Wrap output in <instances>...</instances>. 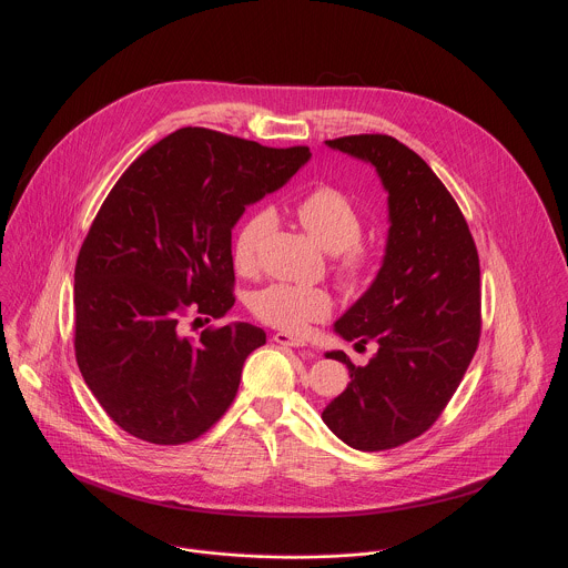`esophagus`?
I'll list each match as a JSON object with an SVG mask.
<instances>
[{
  "mask_svg": "<svg viewBox=\"0 0 568 568\" xmlns=\"http://www.w3.org/2000/svg\"><path fill=\"white\" fill-rule=\"evenodd\" d=\"M272 342H276V344H281V346H294V348H303V346H305L303 339L292 337V335H287V333H276V335L272 337Z\"/></svg>",
  "mask_w": 568,
  "mask_h": 568,
  "instance_id": "34e87169",
  "label": "esophagus"
}]
</instances>
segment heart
I'll list each match as a JSON object with an SVG mask.
<instances>
[{
  "mask_svg": "<svg viewBox=\"0 0 568 568\" xmlns=\"http://www.w3.org/2000/svg\"><path fill=\"white\" fill-rule=\"evenodd\" d=\"M296 213L301 224L323 247L337 252L333 272L342 290L348 294H364L379 274L382 252L362 240L364 215L357 202L337 186L321 184L298 200ZM274 226L276 215L267 206L252 211L242 220L231 247L237 274H256L261 247ZM333 294L316 285L274 283L252 298V312L258 321L294 335L305 333L312 323L326 321L333 314Z\"/></svg>",
  "mask_w": 568,
  "mask_h": 568,
  "instance_id": "1",
  "label": "heart"
}]
</instances>
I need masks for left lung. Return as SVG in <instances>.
Wrapping results in <instances>:
<instances>
[{"label":"left lung","instance_id":"1","mask_svg":"<svg viewBox=\"0 0 568 568\" xmlns=\"http://www.w3.org/2000/svg\"><path fill=\"white\" fill-rule=\"evenodd\" d=\"M331 148L366 159L388 191V242L371 290L335 331L377 355L355 366L351 384L321 418L346 445L393 449L443 416L480 339V267L467 220L452 193L412 148L388 134H351Z\"/></svg>","mask_w":568,"mask_h":568}]
</instances>
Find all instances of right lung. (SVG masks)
<instances>
[{"label": "right lung", "mask_w": 568, "mask_h": 568, "mask_svg": "<svg viewBox=\"0 0 568 568\" xmlns=\"http://www.w3.org/2000/svg\"><path fill=\"white\" fill-rule=\"evenodd\" d=\"M307 159V145L182 128L136 156L101 204L75 261L73 351L103 412L130 436L184 445L231 407L265 331L233 323L193 339L182 323L231 310L233 224Z\"/></svg>", "instance_id": "1"}]
</instances>
